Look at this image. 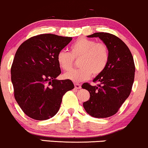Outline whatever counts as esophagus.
<instances>
[{"label":"esophagus","instance_id":"obj_1","mask_svg":"<svg viewBox=\"0 0 148 148\" xmlns=\"http://www.w3.org/2000/svg\"><path fill=\"white\" fill-rule=\"evenodd\" d=\"M74 85H75V89H81V84H77V83H75Z\"/></svg>","mask_w":148,"mask_h":148}]
</instances>
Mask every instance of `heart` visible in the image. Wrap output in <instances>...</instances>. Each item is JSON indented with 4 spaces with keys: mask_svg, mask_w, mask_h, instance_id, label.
<instances>
[{
    "mask_svg": "<svg viewBox=\"0 0 148 148\" xmlns=\"http://www.w3.org/2000/svg\"><path fill=\"white\" fill-rule=\"evenodd\" d=\"M80 57L78 69L71 70L64 74L66 79L75 82L89 79L92 75L101 73L109 61V50L103 42L81 38L71 45L70 52L60 50L56 55V61L60 69L69 71L71 69L74 58Z\"/></svg>",
    "mask_w": 148,
    "mask_h": 148,
    "instance_id": "obj_1",
    "label": "heart"
}]
</instances>
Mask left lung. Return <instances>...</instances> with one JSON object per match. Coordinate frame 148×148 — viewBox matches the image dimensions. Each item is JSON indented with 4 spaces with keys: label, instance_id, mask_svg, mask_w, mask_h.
<instances>
[{
    "label": "left lung",
    "instance_id": "1",
    "mask_svg": "<svg viewBox=\"0 0 148 148\" xmlns=\"http://www.w3.org/2000/svg\"><path fill=\"white\" fill-rule=\"evenodd\" d=\"M88 38H99L107 45L109 61L104 71L93 79L97 86L84 83L90 98L83 103L88 114L96 118L114 114L130 94L135 75L134 58L123 41L108 33H95Z\"/></svg>",
    "mask_w": 148,
    "mask_h": 148
}]
</instances>
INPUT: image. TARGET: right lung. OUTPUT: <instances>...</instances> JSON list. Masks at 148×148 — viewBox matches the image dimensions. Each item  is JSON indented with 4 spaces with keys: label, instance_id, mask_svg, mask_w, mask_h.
Listing matches in <instances>:
<instances>
[{
    "label": "right lung",
    "instance_id": "right-lung-1",
    "mask_svg": "<svg viewBox=\"0 0 148 148\" xmlns=\"http://www.w3.org/2000/svg\"><path fill=\"white\" fill-rule=\"evenodd\" d=\"M71 37L41 34L26 40L16 50L11 67L14 98L31 118L45 120L59 110L63 96L74 88L71 80H59L56 55Z\"/></svg>",
    "mask_w": 148,
    "mask_h": 148
}]
</instances>
